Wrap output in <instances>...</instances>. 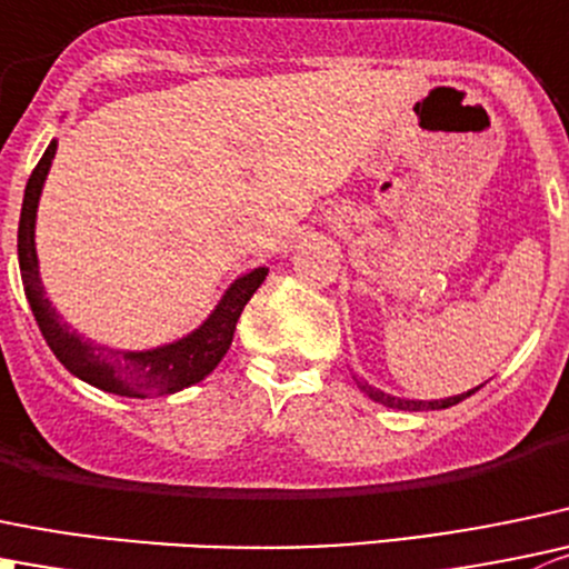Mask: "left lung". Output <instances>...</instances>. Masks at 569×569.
Here are the masks:
<instances>
[{
  "label": "left lung",
  "mask_w": 569,
  "mask_h": 569,
  "mask_svg": "<svg viewBox=\"0 0 569 569\" xmlns=\"http://www.w3.org/2000/svg\"><path fill=\"white\" fill-rule=\"evenodd\" d=\"M358 386H361V391L369 397V400L380 402V406L400 408V411H437V408H450V406H456V402L465 400V397L476 395V389H472V391H467V395L448 397V400H402V397L386 395V391L375 389V386H369V383H361V380H358Z\"/></svg>",
  "instance_id": "1"
}]
</instances>
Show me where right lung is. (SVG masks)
<instances>
[{
	"label": "right lung",
	"mask_w": 569,
	"mask_h": 569,
	"mask_svg": "<svg viewBox=\"0 0 569 569\" xmlns=\"http://www.w3.org/2000/svg\"><path fill=\"white\" fill-rule=\"evenodd\" d=\"M58 144H49L38 167L32 169L30 180L24 189V202H21V219H19V267H21V283H24L27 300H30L32 317H36L38 328H41L43 339H47L49 350L58 356V361L77 375L86 383L97 386V389L113 391V395L124 397H152V395H172V391L186 389L191 383H200L206 375L213 372L224 352L230 350L233 341L236 322H239L241 311H244L247 300L256 295L258 286L267 278V269H252L250 274L236 280L217 306V311L200 325L186 339L174 341V345L158 347V350L144 352H127V350H108L93 341L77 336L52 302L43 297L41 278H38V256H36V208L38 197H41V186L47 180L49 163H52Z\"/></svg>",
	"instance_id": "1"
}]
</instances>
